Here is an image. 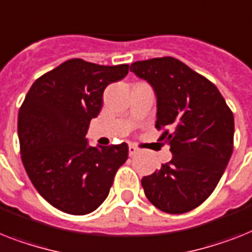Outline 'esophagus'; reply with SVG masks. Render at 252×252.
<instances>
[{
  "instance_id": "obj_1",
  "label": "esophagus",
  "mask_w": 252,
  "mask_h": 252,
  "mask_svg": "<svg viewBox=\"0 0 252 252\" xmlns=\"http://www.w3.org/2000/svg\"><path fill=\"white\" fill-rule=\"evenodd\" d=\"M129 156H134L138 152V149H137L136 146H133V145H129Z\"/></svg>"
}]
</instances>
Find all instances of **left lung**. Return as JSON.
I'll use <instances>...</instances> for the list:
<instances>
[{"label":"left lung","instance_id":"left-lung-1","mask_svg":"<svg viewBox=\"0 0 252 252\" xmlns=\"http://www.w3.org/2000/svg\"><path fill=\"white\" fill-rule=\"evenodd\" d=\"M130 71L156 96L160 139L172 160L143 177L146 197L168 214H183L206 200L220 181L233 151L234 119L219 90L174 58L136 61Z\"/></svg>","mask_w":252,"mask_h":252}]
</instances>
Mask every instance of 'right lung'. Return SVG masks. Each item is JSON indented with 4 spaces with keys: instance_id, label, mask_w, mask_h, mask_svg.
<instances>
[{
    "instance_id": "obj_1",
    "label": "right lung",
    "mask_w": 252,
    "mask_h": 252,
    "mask_svg": "<svg viewBox=\"0 0 252 252\" xmlns=\"http://www.w3.org/2000/svg\"><path fill=\"white\" fill-rule=\"evenodd\" d=\"M128 69L71 59L38 78L25 96L18 115L23 164L38 193L59 210H96L128 158L126 143L92 147L86 137L105 88Z\"/></svg>"
}]
</instances>
